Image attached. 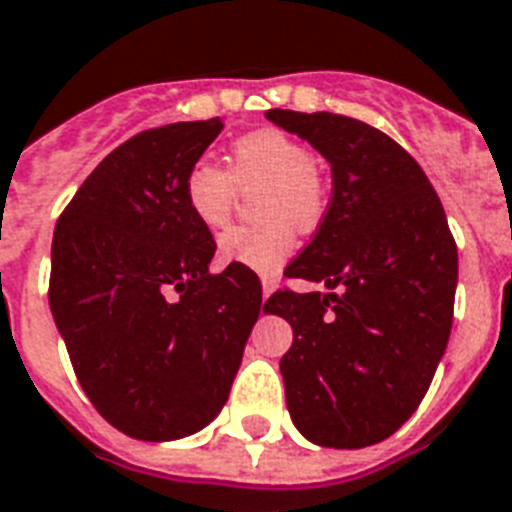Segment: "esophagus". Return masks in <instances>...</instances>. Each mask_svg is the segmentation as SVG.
<instances>
[{"instance_id": "1", "label": "esophagus", "mask_w": 512, "mask_h": 512, "mask_svg": "<svg viewBox=\"0 0 512 512\" xmlns=\"http://www.w3.org/2000/svg\"><path fill=\"white\" fill-rule=\"evenodd\" d=\"M275 288H277L275 277H272V275H261V296L269 298V296H272V293H275Z\"/></svg>"}]
</instances>
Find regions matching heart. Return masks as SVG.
<instances>
[{
	"label": "heart",
	"mask_w": 512,
	"mask_h": 512,
	"mask_svg": "<svg viewBox=\"0 0 512 512\" xmlns=\"http://www.w3.org/2000/svg\"><path fill=\"white\" fill-rule=\"evenodd\" d=\"M227 171L192 163L185 177V206L195 222L219 230L230 222L240 190L259 187L253 211L259 224L232 227L219 237V256L253 272H275L288 259L298 230H312L325 214L327 190L312 150L277 129H259L230 147Z\"/></svg>",
	"instance_id": "1"
}]
</instances>
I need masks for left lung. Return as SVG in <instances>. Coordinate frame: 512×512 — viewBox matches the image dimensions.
I'll list each match as a JSON object with an SVG mask.
<instances>
[{
	"label": "left lung",
	"instance_id": "left-lung-1",
	"mask_svg": "<svg viewBox=\"0 0 512 512\" xmlns=\"http://www.w3.org/2000/svg\"><path fill=\"white\" fill-rule=\"evenodd\" d=\"M267 118L333 171L320 230L285 269L330 293L285 288L264 304L293 327L280 359L288 412L320 447H370L410 420L444 357L455 237L418 161L388 134L338 113L275 108Z\"/></svg>",
	"mask_w": 512,
	"mask_h": 512
}]
</instances>
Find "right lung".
<instances>
[{"mask_svg":"<svg viewBox=\"0 0 512 512\" xmlns=\"http://www.w3.org/2000/svg\"><path fill=\"white\" fill-rule=\"evenodd\" d=\"M222 129L208 118L140 132L57 219L49 309L94 410L132 439L206 428L259 320V277L243 264L208 272L216 243L182 192Z\"/></svg>","mask_w":512,"mask_h":512,"instance_id":"right-lung-1","label":"right lung"}]
</instances>
